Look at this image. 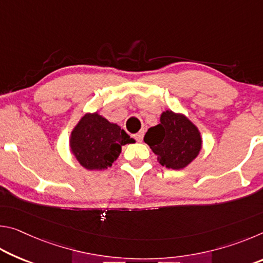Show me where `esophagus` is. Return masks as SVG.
Wrapping results in <instances>:
<instances>
[{"label":"esophagus","mask_w":263,"mask_h":263,"mask_svg":"<svg viewBox=\"0 0 263 263\" xmlns=\"http://www.w3.org/2000/svg\"><path fill=\"white\" fill-rule=\"evenodd\" d=\"M135 139L138 141V142H141L142 139H144V130H141L137 133V135H135Z\"/></svg>","instance_id":"1"}]
</instances>
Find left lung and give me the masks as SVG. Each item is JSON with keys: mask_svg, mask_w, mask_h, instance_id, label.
<instances>
[{"mask_svg": "<svg viewBox=\"0 0 263 263\" xmlns=\"http://www.w3.org/2000/svg\"><path fill=\"white\" fill-rule=\"evenodd\" d=\"M144 141L158 157V162L168 169L180 171L194 161L202 149L198 127L185 115L163 111L160 124L148 128Z\"/></svg>", "mask_w": 263, "mask_h": 263, "instance_id": "obj_1", "label": "left lung"}]
</instances>
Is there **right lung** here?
<instances>
[{
    "label": "right lung",
    "mask_w": 263,
    "mask_h": 263,
    "mask_svg": "<svg viewBox=\"0 0 263 263\" xmlns=\"http://www.w3.org/2000/svg\"><path fill=\"white\" fill-rule=\"evenodd\" d=\"M135 139L110 123L99 112H88L80 119L69 138L70 152L87 171H104L112 166L122 152V146Z\"/></svg>",
    "instance_id": "obj_1"
}]
</instances>
